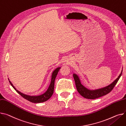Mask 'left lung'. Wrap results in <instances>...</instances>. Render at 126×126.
Segmentation results:
<instances>
[{"mask_svg": "<svg viewBox=\"0 0 126 126\" xmlns=\"http://www.w3.org/2000/svg\"><path fill=\"white\" fill-rule=\"evenodd\" d=\"M122 72L119 76V77L117 78L112 83H111L110 85H109L102 89H98L96 90H93V91L89 90L87 88H86L85 87H83L81 84L79 79L77 75L74 74L73 75V76L75 81V85H76L77 89L79 93V94L85 98L90 99H95L99 98L100 97H102L103 96H104L108 94L109 93H110V92L112 90L113 88L115 87L116 83L118 82L120 77H121L122 73Z\"/></svg>", "mask_w": 126, "mask_h": 126, "instance_id": "left-lung-1", "label": "left lung"}]
</instances>
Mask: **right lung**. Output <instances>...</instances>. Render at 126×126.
I'll return each mask as SVG.
<instances>
[{
  "label": "right lung",
  "mask_w": 126,
  "mask_h": 126,
  "mask_svg": "<svg viewBox=\"0 0 126 126\" xmlns=\"http://www.w3.org/2000/svg\"><path fill=\"white\" fill-rule=\"evenodd\" d=\"M60 68H57L53 72L52 75V79H51V82L50 83L49 86L47 89V90L45 92V93L43 94H42L39 96H31L27 95H25L20 92L16 90V89L15 88V87L13 85L12 82L10 81L11 86L13 87V88L16 91L17 93H18L22 97H23L25 99L28 100L29 101L32 102V103H40V102H43L45 101H47L48 99H49L52 96L53 93H54V83H55V80L56 79V77L58 74V71H59Z\"/></svg>",
  "instance_id": "1"
}]
</instances>
